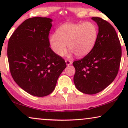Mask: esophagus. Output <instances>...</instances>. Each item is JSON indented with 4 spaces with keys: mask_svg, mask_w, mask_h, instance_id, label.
Wrapping results in <instances>:
<instances>
[{
    "mask_svg": "<svg viewBox=\"0 0 128 128\" xmlns=\"http://www.w3.org/2000/svg\"><path fill=\"white\" fill-rule=\"evenodd\" d=\"M66 65L68 66L72 64V62L70 61H69V60H66Z\"/></svg>",
    "mask_w": 128,
    "mask_h": 128,
    "instance_id": "esophagus-1",
    "label": "esophagus"
}]
</instances>
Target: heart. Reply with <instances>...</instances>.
<instances>
[{
	"label": "heart",
	"instance_id": "b5f03b06",
	"mask_svg": "<svg viewBox=\"0 0 128 128\" xmlns=\"http://www.w3.org/2000/svg\"><path fill=\"white\" fill-rule=\"evenodd\" d=\"M98 30L91 22L84 23H67L60 26L56 34L49 38L50 48L56 55L62 56L67 48V55L74 53L78 57H83L92 49L98 39Z\"/></svg>",
	"mask_w": 128,
	"mask_h": 128
}]
</instances>
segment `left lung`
Returning <instances> with one entry per match:
<instances>
[{
  "label": "left lung",
  "instance_id": "1",
  "mask_svg": "<svg viewBox=\"0 0 128 128\" xmlns=\"http://www.w3.org/2000/svg\"><path fill=\"white\" fill-rule=\"evenodd\" d=\"M99 27L92 49L82 59L75 61L73 78L76 88L88 94L104 90L116 78L122 57V48L115 29L100 17H92Z\"/></svg>",
  "mask_w": 128,
  "mask_h": 128
}]
</instances>
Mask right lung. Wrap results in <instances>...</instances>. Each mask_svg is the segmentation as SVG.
<instances>
[{"label": "right lung", "instance_id": "right-lung-1", "mask_svg": "<svg viewBox=\"0 0 128 128\" xmlns=\"http://www.w3.org/2000/svg\"><path fill=\"white\" fill-rule=\"evenodd\" d=\"M52 22L48 17L27 19L8 42L7 55L11 76L21 88L34 96L52 92L66 67L64 59L49 47Z\"/></svg>", "mask_w": 128, "mask_h": 128}]
</instances>
